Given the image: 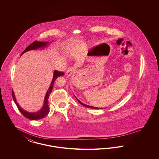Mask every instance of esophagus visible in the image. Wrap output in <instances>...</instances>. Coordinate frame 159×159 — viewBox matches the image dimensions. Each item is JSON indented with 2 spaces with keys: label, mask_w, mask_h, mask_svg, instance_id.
Masks as SVG:
<instances>
[{
  "label": "esophagus",
  "mask_w": 159,
  "mask_h": 159,
  "mask_svg": "<svg viewBox=\"0 0 159 159\" xmlns=\"http://www.w3.org/2000/svg\"><path fill=\"white\" fill-rule=\"evenodd\" d=\"M73 73V68H68V70H67V71H66V75H67V76H68V77H69L71 76Z\"/></svg>",
  "instance_id": "1"
}]
</instances>
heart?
I'll return each instance as SVG.
<instances>
[{
  "label": "heart",
  "instance_id": "b5f03b06",
  "mask_svg": "<svg viewBox=\"0 0 159 159\" xmlns=\"http://www.w3.org/2000/svg\"><path fill=\"white\" fill-rule=\"evenodd\" d=\"M75 52L73 51H71L70 52H68L67 55V57H68V58H73L75 56Z\"/></svg>",
  "mask_w": 159,
  "mask_h": 159
}]
</instances>
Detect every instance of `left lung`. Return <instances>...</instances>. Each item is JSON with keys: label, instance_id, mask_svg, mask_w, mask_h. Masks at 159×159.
<instances>
[{"label": "left lung", "instance_id": "1", "mask_svg": "<svg viewBox=\"0 0 159 159\" xmlns=\"http://www.w3.org/2000/svg\"><path fill=\"white\" fill-rule=\"evenodd\" d=\"M75 98L77 99V100L82 104V105H83V106H84V107H87V108H93V109H102L103 108H98V107H92V106H88V105H86V104H83V102H82L81 101H80L78 99L76 98V96L75 95Z\"/></svg>", "mask_w": 159, "mask_h": 159}]
</instances>
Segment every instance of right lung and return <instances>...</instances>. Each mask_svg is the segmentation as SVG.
Listing matches in <instances>:
<instances>
[{
  "label": "right lung",
  "mask_w": 159,
  "mask_h": 159,
  "mask_svg": "<svg viewBox=\"0 0 159 159\" xmlns=\"http://www.w3.org/2000/svg\"><path fill=\"white\" fill-rule=\"evenodd\" d=\"M51 42H38V41H34L33 43H31V45L29 46L24 51H23L21 56L27 51H29L31 50H37V49H44L46 47H48V46L50 45ZM64 75V73L62 72H59L57 70L53 71V76L52 82L51 83V84L48 88V90L47 91L46 93L45 97L44 98V102H43V105L42 106V108L40 109L39 111L36 112H29L27 111L24 110H23V108L20 106V105L18 104L16 99L15 98V94L14 91H12V97L14 99V101L15 102V104L17 106L18 108L19 109V110L20 111V112L22 113L23 116L30 119L31 120H40L43 119V117H45L46 116L49 112V108L48 106V99L49 95L51 94V92L52 91L53 89V84L55 81V80L60 76H63Z\"/></svg>",
  "instance_id": "add662e5"
}]
</instances>
